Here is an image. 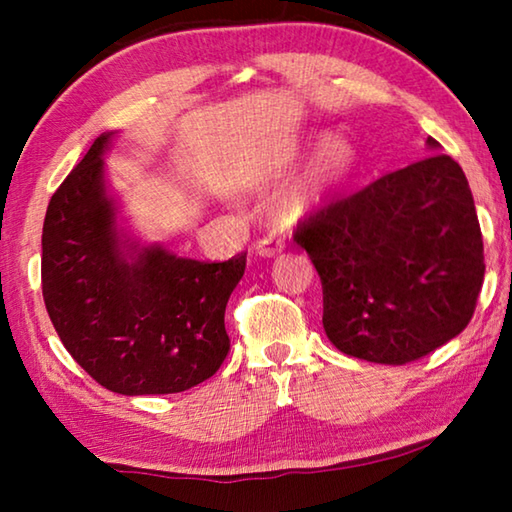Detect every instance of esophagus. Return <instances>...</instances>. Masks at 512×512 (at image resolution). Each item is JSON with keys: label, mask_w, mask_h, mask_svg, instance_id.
<instances>
[{"label": "esophagus", "mask_w": 512, "mask_h": 512, "mask_svg": "<svg viewBox=\"0 0 512 512\" xmlns=\"http://www.w3.org/2000/svg\"><path fill=\"white\" fill-rule=\"evenodd\" d=\"M284 250V244L280 239H262L259 244L255 246V255L259 257H277Z\"/></svg>", "instance_id": "esophagus-1"}]
</instances>
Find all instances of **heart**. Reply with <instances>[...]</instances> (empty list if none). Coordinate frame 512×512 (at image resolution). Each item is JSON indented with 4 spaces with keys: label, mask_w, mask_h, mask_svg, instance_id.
I'll list each match as a JSON object with an SVG mask.
<instances>
[{
    "label": "heart",
    "mask_w": 512,
    "mask_h": 512,
    "mask_svg": "<svg viewBox=\"0 0 512 512\" xmlns=\"http://www.w3.org/2000/svg\"><path fill=\"white\" fill-rule=\"evenodd\" d=\"M354 167H357V151L348 137H323L307 171L277 198V212L287 219H302L318 210L348 183Z\"/></svg>",
    "instance_id": "obj_1"
}]
</instances>
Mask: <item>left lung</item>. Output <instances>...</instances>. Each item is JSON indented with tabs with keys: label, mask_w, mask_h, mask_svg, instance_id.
Segmentation results:
<instances>
[{
	"label": "left lung",
	"mask_w": 512,
	"mask_h": 512,
	"mask_svg": "<svg viewBox=\"0 0 512 512\" xmlns=\"http://www.w3.org/2000/svg\"><path fill=\"white\" fill-rule=\"evenodd\" d=\"M433 155L302 221L296 241L323 282V327L341 352L404 366L470 323L483 239L458 162Z\"/></svg>",
	"instance_id": "8db88e82"
}]
</instances>
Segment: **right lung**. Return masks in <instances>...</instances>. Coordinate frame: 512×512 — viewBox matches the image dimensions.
<instances>
[{
	"label": "right lung",
	"mask_w": 512,
	"mask_h": 512,
	"mask_svg": "<svg viewBox=\"0 0 512 512\" xmlns=\"http://www.w3.org/2000/svg\"><path fill=\"white\" fill-rule=\"evenodd\" d=\"M99 135L51 196L42 225V298L74 361L119 395L183 393L228 357L225 305L246 271L142 246L117 223Z\"/></svg>",
	"instance_id": "add662e5"
}]
</instances>
